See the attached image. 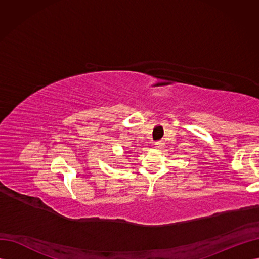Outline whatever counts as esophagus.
Returning a JSON list of instances; mask_svg holds the SVG:
<instances>
[{
    "label": "esophagus",
    "mask_w": 259,
    "mask_h": 259,
    "mask_svg": "<svg viewBox=\"0 0 259 259\" xmlns=\"http://www.w3.org/2000/svg\"><path fill=\"white\" fill-rule=\"evenodd\" d=\"M163 147H164V143L163 142H156L155 145H154V148L155 149H159V150H160V149H162Z\"/></svg>",
    "instance_id": "obj_1"
}]
</instances>
